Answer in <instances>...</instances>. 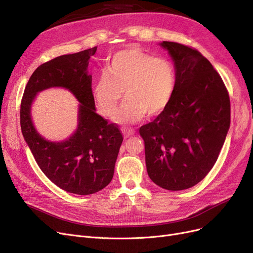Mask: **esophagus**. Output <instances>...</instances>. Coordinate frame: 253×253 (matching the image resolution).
<instances>
[{
	"label": "esophagus",
	"instance_id": "1",
	"mask_svg": "<svg viewBox=\"0 0 253 253\" xmlns=\"http://www.w3.org/2000/svg\"><path fill=\"white\" fill-rule=\"evenodd\" d=\"M122 132H123V134H124L125 137H129L130 135H133V134H134V130L124 127L123 129H122Z\"/></svg>",
	"mask_w": 253,
	"mask_h": 253
}]
</instances>
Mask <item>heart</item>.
<instances>
[{
  "label": "heart",
  "mask_w": 253,
  "mask_h": 253,
  "mask_svg": "<svg viewBox=\"0 0 253 253\" xmlns=\"http://www.w3.org/2000/svg\"><path fill=\"white\" fill-rule=\"evenodd\" d=\"M176 85L173 63L155 58L138 48L117 52L98 79L93 97L103 116L115 115L121 100L128 99L117 116L121 122H137L155 117L168 107Z\"/></svg>",
  "instance_id": "1"
}]
</instances>
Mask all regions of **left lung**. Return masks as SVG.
<instances>
[{
	"instance_id": "obj_1",
	"label": "left lung",
	"mask_w": 253,
	"mask_h": 253,
	"mask_svg": "<svg viewBox=\"0 0 253 253\" xmlns=\"http://www.w3.org/2000/svg\"><path fill=\"white\" fill-rule=\"evenodd\" d=\"M161 45L175 64V90L170 104L139 134L150 179L181 191L200 182L216 164L230 125V100L219 73L199 51L173 42Z\"/></svg>"
}]
</instances>
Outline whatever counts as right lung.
<instances>
[{"label":"right lung","instance_id":"obj_1","mask_svg":"<svg viewBox=\"0 0 253 253\" xmlns=\"http://www.w3.org/2000/svg\"><path fill=\"white\" fill-rule=\"evenodd\" d=\"M97 46L62 55L41 64L28 81L21 102V128L34 160L48 178L65 192L90 195L104 189L114 177L123 135L116 123L96 112L88 60ZM64 87L81 102L79 128L65 141L49 142L35 130L31 104L39 91Z\"/></svg>","mask_w":253,"mask_h":253}]
</instances>
